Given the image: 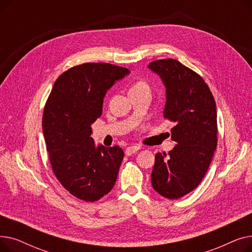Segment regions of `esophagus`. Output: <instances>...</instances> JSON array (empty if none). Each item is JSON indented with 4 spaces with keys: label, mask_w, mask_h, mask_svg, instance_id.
I'll list each match as a JSON object with an SVG mask.
<instances>
[{
    "label": "esophagus",
    "mask_w": 252,
    "mask_h": 252,
    "mask_svg": "<svg viewBox=\"0 0 252 252\" xmlns=\"http://www.w3.org/2000/svg\"><path fill=\"white\" fill-rule=\"evenodd\" d=\"M140 149H141L140 146H129V147H127V148L126 149V155L129 156V155H131V154L136 153V152L139 151Z\"/></svg>",
    "instance_id": "obj_1"
}]
</instances>
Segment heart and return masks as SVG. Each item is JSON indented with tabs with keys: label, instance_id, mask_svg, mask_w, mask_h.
I'll list each match as a JSON object with an SVG mask.
<instances>
[{
	"label": "heart",
	"instance_id": "obj_1",
	"mask_svg": "<svg viewBox=\"0 0 252 252\" xmlns=\"http://www.w3.org/2000/svg\"><path fill=\"white\" fill-rule=\"evenodd\" d=\"M142 88H148V86L144 82H137L130 87L129 90H138V89H142Z\"/></svg>",
	"mask_w": 252,
	"mask_h": 252
}]
</instances>
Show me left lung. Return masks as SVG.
<instances>
[{"label": "left lung", "instance_id": "8db88e82", "mask_svg": "<svg viewBox=\"0 0 252 252\" xmlns=\"http://www.w3.org/2000/svg\"><path fill=\"white\" fill-rule=\"evenodd\" d=\"M148 68L165 87L163 118L175 123L174 149L155 155L153 189L168 199H179L200 184L217 148V106L203 78L175 59L149 63Z\"/></svg>", "mask_w": 252, "mask_h": 252}]
</instances>
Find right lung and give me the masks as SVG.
Instances as JSON below:
<instances>
[{
  "mask_svg": "<svg viewBox=\"0 0 252 252\" xmlns=\"http://www.w3.org/2000/svg\"><path fill=\"white\" fill-rule=\"evenodd\" d=\"M129 73L109 63L74 66L56 79L46 103L43 133L53 171L81 200H99L116 182L124 151L96 146L91 126L102 114L106 92Z\"/></svg>",
  "mask_w": 252,
  "mask_h": 252,
  "instance_id": "right-lung-1",
  "label": "right lung"
}]
</instances>
